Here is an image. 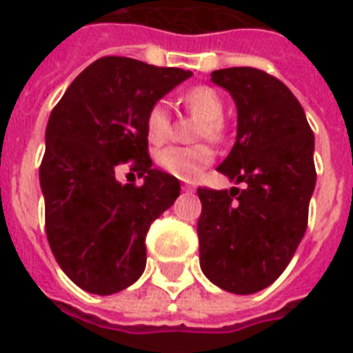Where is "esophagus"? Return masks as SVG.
<instances>
[{
	"mask_svg": "<svg viewBox=\"0 0 353 353\" xmlns=\"http://www.w3.org/2000/svg\"><path fill=\"white\" fill-rule=\"evenodd\" d=\"M181 189H183L185 192H194V187H192V185H181Z\"/></svg>",
	"mask_w": 353,
	"mask_h": 353,
	"instance_id": "1",
	"label": "esophagus"
}]
</instances>
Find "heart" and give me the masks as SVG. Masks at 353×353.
Instances as JSON below:
<instances>
[{
  "label": "heart",
  "mask_w": 353,
  "mask_h": 353,
  "mask_svg": "<svg viewBox=\"0 0 353 353\" xmlns=\"http://www.w3.org/2000/svg\"><path fill=\"white\" fill-rule=\"evenodd\" d=\"M185 103L189 105L194 115L202 117L206 123L200 130L202 138H219L221 134V119L225 113V103L217 90L210 87H196L187 92ZM147 138L151 143H162L168 138L170 119L168 109L164 103H154L145 117ZM214 161V153L206 145L199 147H177L170 145L157 153V164L166 174L183 179L194 181L204 172L210 162Z\"/></svg>",
  "instance_id": "obj_1"
}]
</instances>
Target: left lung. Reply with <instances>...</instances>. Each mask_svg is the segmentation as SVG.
<instances>
[{
  "label": "left lung",
  "instance_id": "left-lung-1",
  "mask_svg": "<svg viewBox=\"0 0 353 353\" xmlns=\"http://www.w3.org/2000/svg\"><path fill=\"white\" fill-rule=\"evenodd\" d=\"M236 105V141L217 166L245 189H199L200 268L217 288L252 295L268 288L295 255L316 187L314 134L281 81L255 68L212 73Z\"/></svg>",
  "mask_w": 353,
  "mask_h": 353
}]
</instances>
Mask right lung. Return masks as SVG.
Here are the masks:
<instances>
[{"mask_svg": "<svg viewBox=\"0 0 353 353\" xmlns=\"http://www.w3.org/2000/svg\"><path fill=\"white\" fill-rule=\"evenodd\" d=\"M191 75L134 58H100L50 113L39 168L47 238L65 276L88 293H119L145 270L147 230L181 189L177 177L153 168L145 117ZM128 160L144 177L139 188L114 177Z\"/></svg>", "mask_w": 353, "mask_h": 353, "instance_id": "right-lung-1", "label": "right lung"}]
</instances>
